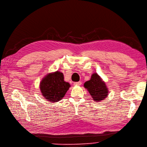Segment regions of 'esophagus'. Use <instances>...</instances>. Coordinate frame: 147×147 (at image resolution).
<instances>
[{
	"mask_svg": "<svg viewBox=\"0 0 147 147\" xmlns=\"http://www.w3.org/2000/svg\"><path fill=\"white\" fill-rule=\"evenodd\" d=\"M82 84L81 82H74V85H80Z\"/></svg>",
	"mask_w": 147,
	"mask_h": 147,
	"instance_id": "34e87169",
	"label": "esophagus"
}]
</instances>
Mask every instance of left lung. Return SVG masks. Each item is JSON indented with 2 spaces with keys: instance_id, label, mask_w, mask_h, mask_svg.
Returning <instances> with one entry per match:
<instances>
[{
  "instance_id": "1",
  "label": "left lung",
  "mask_w": 147,
  "mask_h": 147,
  "mask_svg": "<svg viewBox=\"0 0 147 147\" xmlns=\"http://www.w3.org/2000/svg\"><path fill=\"white\" fill-rule=\"evenodd\" d=\"M84 87L88 89L95 101L103 100L108 95L109 91L105 83L97 73L93 74L91 79L85 83Z\"/></svg>"
}]
</instances>
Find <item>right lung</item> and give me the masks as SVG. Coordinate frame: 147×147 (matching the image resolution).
I'll list each match as a JSON object with an SVG mask.
<instances>
[{
    "mask_svg": "<svg viewBox=\"0 0 147 147\" xmlns=\"http://www.w3.org/2000/svg\"><path fill=\"white\" fill-rule=\"evenodd\" d=\"M69 87V83L63 79V73L58 71L49 74L40 83L42 96L51 102L62 100Z\"/></svg>",
    "mask_w": 147,
    "mask_h": 147,
    "instance_id": "1",
    "label": "right lung"
}]
</instances>
